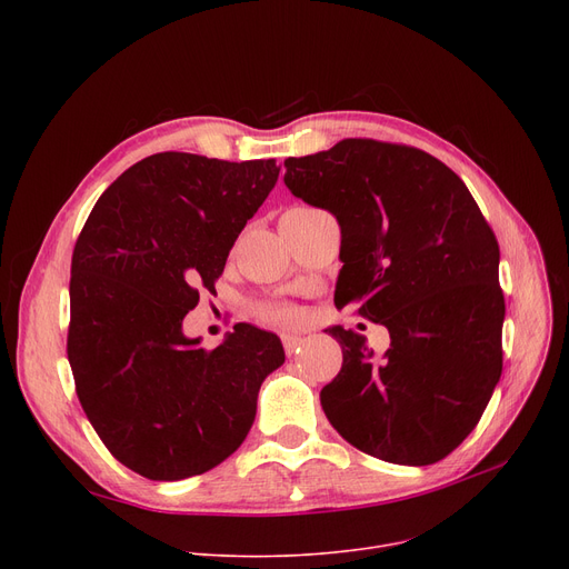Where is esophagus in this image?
<instances>
[{
	"mask_svg": "<svg viewBox=\"0 0 569 569\" xmlns=\"http://www.w3.org/2000/svg\"><path fill=\"white\" fill-rule=\"evenodd\" d=\"M305 343H307L305 337H292V335H286V337H283V348H286L288 355L300 352V348H302Z\"/></svg>",
	"mask_w": 569,
	"mask_h": 569,
	"instance_id": "obj_1",
	"label": "esophagus"
}]
</instances>
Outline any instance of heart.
Returning a JSON list of instances; mask_svg holds the SVG:
<instances>
[{
	"instance_id": "b5f03b06",
	"label": "heart",
	"mask_w": 569,
	"mask_h": 569,
	"mask_svg": "<svg viewBox=\"0 0 569 569\" xmlns=\"http://www.w3.org/2000/svg\"><path fill=\"white\" fill-rule=\"evenodd\" d=\"M260 318L272 322V325H279V327H288L297 320V311L292 307H286V305H272V307H264L260 311Z\"/></svg>"
}]
</instances>
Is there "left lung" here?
Returning <instances> with one entry per match:
<instances>
[{
	"label": "left lung",
	"instance_id": "obj_1",
	"mask_svg": "<svg viewBox=\"0 0 569 569\" xmlns=\"http://www.w3.org/2000/svg\"><path fill=\"white\" fill-rule=\"evenodd\" d=\"M292 196L341 226L335 305L385 325L390 348L341 325L330 425L376 459L429 466L466 440L502 373L505 297L498 239L461 177L417 147L346 138L286 159Z\"/></svg>",
	"mask_w": 569,
	"mask_h": 569
}]
</instances>
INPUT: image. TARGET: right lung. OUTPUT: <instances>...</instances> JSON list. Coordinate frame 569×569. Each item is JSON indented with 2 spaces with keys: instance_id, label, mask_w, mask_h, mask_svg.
<instances>
[{
  "instance_id": "1",
  "label": "right lung",
  "mask_w": 569,
  "mask_h": 569,
  "mask_svg": "<svg viewBox=\"0 0 569 569\" xmlns=\"http://www.w3.org/2000/svg\"><path fill=\"white\" fill-rule=\"evenodd\" d=\"M274 159L152 154L119 174L71 258L67 352L80 406L110 455L157 482L202 475L244 442L277 335L237 322L214 350L182 332L200 290L279 179Z\"/></svg>"
}]
</instances>
